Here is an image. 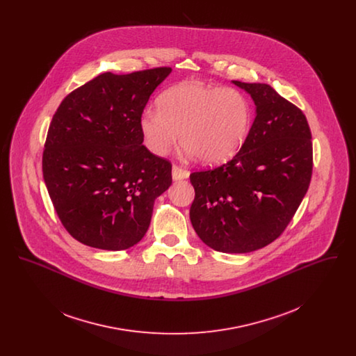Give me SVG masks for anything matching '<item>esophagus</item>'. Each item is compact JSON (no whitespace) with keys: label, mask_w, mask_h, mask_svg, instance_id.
Here are the masks:
<instances>
[{"label":"esophagus","mask_w":356,"mask_h":356,"mask_svg":"<svg viewBox=\"0 0 356 356\" xmlns=\"http://www.w3.org/2000/svg\"><path fill=\"white\" fill-rule=\"evenodd\" d=\"M189 177V172L181 168V167H177V165H173L172 168V179L175 181H180V180H186Z\"/></svg>","instance_id":"1"}]
</instances>
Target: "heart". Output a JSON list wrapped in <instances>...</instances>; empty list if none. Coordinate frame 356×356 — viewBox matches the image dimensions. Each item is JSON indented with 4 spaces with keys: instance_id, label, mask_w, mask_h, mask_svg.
Returning <instances> with one entry per match:
<instances>
[{
    "instance_id": "1",
    "label": "heart",
    "mask_w": 356,
    "mask_h": 356,
    "mask_svg": "<svg viewBox=\"0 0 356 356\" xmlns=\"http://www.w3.org/2000/svg\"><path fill=\"white\" fill-rule=\"evenodd\" d=\"M147 148L167 156L180 143L191 157L204 165H219L232 159L251 127V108L241 92L191 81L160 95L157 111L140 118Z\"/></svg>"
}]
</instances>
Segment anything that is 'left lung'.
<instances>
[{"label":"left lung","instance_id":"left-lung-1","mask_svg":"<svg viewBox=\"0 0 356 356\" xmlns=\"http://www.w3.org/2000/svg\"><path fill=\"white\" fill-rule=\"evenodd\" d=\"M254 104V120L236 156L215 170L193 172L189 218L208 247L247 254L286 229L312 175L311 131L303 112L268 84L232 81Z\"/></svg>","mask_w":356,"mask_h":356}]
</instances>
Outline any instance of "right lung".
Here are the masks:
<instances>
[{"instance_id":"right-lung-1","label":"right lung","mask_w":356,"mask_h":356,"mask_svg":"<svg viewBox=\"0 0 356 356\" xmlns=\"http://www.w3.org/2000/svg\"><path fill=\"white\" fill-rule=\"evenodd\" d=\"M170 72L102 73L68 95L51 119L45 186L63 225L85 245L134 247L149 228L154 200L172 184L170 161L143 145L138 127Z\"/></svg>"}]
</instances>
